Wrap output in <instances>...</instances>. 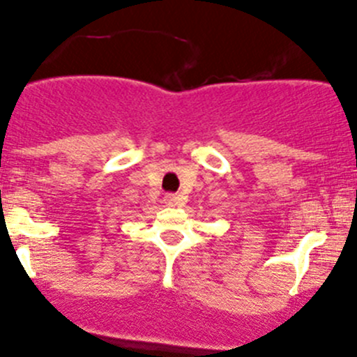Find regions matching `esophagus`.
I'll return each instance as SVG.
<instances>
[{
	"label": "esophagus",
	"instance_id": "1",
	"mask_svg": "<svg viewBox=\"0 0 357 357\" xmlns=\"http://www.w3.org/2000/svg\"><path fill=\"white\" fill-rule=\"evenodd\" d=\"M164 200H166L167 205H178V207L185 205V200H183L181 195H166Z\"/></svg>",
	"mask_w": 357,
	"mask_h": 357
}]
</instances>
